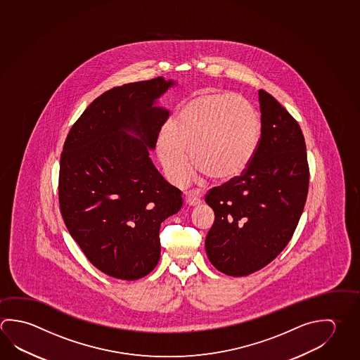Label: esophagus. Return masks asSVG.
Returning <instances> with one entry per match:
<instances>
[{"label": "esophagus", "instance_id": "34e87169", "mask_svg": "<svg viewBox=\"0 0 360 360\" xmlns=\"http://www.w3.org/2000/svg\"><path fill=\"white\" fill-rule=\"evenodd\" d=\"M201 202V195H195V193H187V195H186V203H187L188 206L195 207V206H198Z\"/></svg>", "mask_w": 360, "mask_h": 360}]
</instances>
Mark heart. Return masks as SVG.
I'll use <instances>...</instances> for the list:
<instances>
[{
	"mask_svg": "<svg viewBox=\"0 0 360 360\" xmlns=\"http://www.w3.org/2000/svg\"><path fill=\"white\" fill-rule=\"evenodd\" d=\"M259 119L239 96L203 94L179 108L159 135V160L172 182L183 184L192 165L214 182L240 176L257 149Z\"/></svg>",
	"mask_w": 360,
	"mask_h": 360,
	"instance_id": "1",
	"label": "heart"
}]
</instances>
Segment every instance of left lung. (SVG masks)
<instances>
[{"instance_id":"1","label":"left lung","mask_w":360,"mask_h":360,"mask_svg":"<svg viewBox=\"0 0 360 360\" xmlns=\"http://www.w3.org/2000/svg\"><path fill=\"white\" fill-rule=\"evenodd\" d=\"M262 135L240 177L206 195L214 225L205 248L217 271L244 277L269 264L288 244L309 191L301 127L285 108L259 91Z\"/></svg>"}]
</instances>
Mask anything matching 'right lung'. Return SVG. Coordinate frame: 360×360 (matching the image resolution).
<instances>
[{"instance_id": "right-lung-1", "label": "right lung", "mask_w": 360, "mask_h": 360, "mask_svg": "<svg viewBox=\"0 0 360 360\" xmlns=\"http://www.w3.org/2000/svg\"><path fill=\"white\" fill-rule=\"evenodd\" d=\"M177 86L158 77L97 97L70 129L59 172L65 226L110 277H146L160 258V224L182 207L181 191L153 165L169 111L159 98Z\"/></svg>"}]
</instances>
